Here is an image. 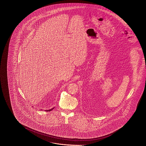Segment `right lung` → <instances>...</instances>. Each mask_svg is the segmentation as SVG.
<instances>
[{
  "mask_svg": "<svg viewBox=\"0 0 146 146\" xmlns=\"http://www.w3.org/2000/svg\"><path fill=\"white\" fill-rule=\"evenodd\" d=\"M53 108H53L52 109H50V110H46V111H51L52 110H53Z\"/></svg>",
  "mask_w": 146,
  "mask_h": 146,
  "instance_id": "1",
  "label": "right lung"
}]
</instances>
